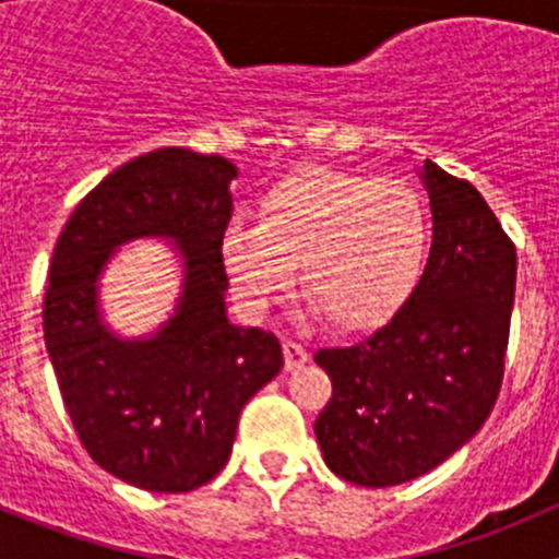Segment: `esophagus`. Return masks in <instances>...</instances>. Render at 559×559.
Wrapping results in <instances>:
<instances>
[{"label": "esophagus", "mask_w": 559, "mask_h": 559, "mask_svg": "<svg viewBox=\"0 0 559 559\" xmlns=\"http://www.w3.org/2000/svg\"><path fill=\"white\" fill-rule=\"evenodd\" d=\"M284 359H286V370L300 368V365L308 359V348L302 346L300 341H295V337H284Z\"/></svg>", "instance_id": "1"}]
</instances>
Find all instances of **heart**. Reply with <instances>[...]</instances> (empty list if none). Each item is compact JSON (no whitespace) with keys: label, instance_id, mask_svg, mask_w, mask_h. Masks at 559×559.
Returning <instances> with one entry per match:
<instances>
[{"label":"heart","instance_id":"heart-1","mask_svg":"<svg viewBox=\"0 0 559 559\" xmlns=\"http://www.w3.org/2000/svg\"><path fill=\"white\" fill-rule=\"evenodd\" d=\"M430 222L408 186L308 167L259 200L257 224L229 222L222 262L235 295L264 313L300 281L330 321L365 330L392 319L419 286Z\"/></svg>","mask_w":559,"mask_h":559}]
</instances>
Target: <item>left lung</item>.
Listing matches in <instances>:
<instances>
[{"label": "left lung", "mask_w": 559, "mask_h": 559, "mask_svg": "<svg viewBox=\"0 0 559 559\" xmlns=\"http://www.w3.org/2000/svg\"><path fill=\"white\" fill-rule=\"evenodd\" d=\"M432 248L411 300L346 348H319L332 397L316 419L343 481L394 487L471 441L498 403L509 352L516 246L478 189L425 162Z\"/></svg>", "instance_id": "left-lung-1"}]
</instances>
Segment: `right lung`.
Wrapping results in <instances>:
<instances>
[{"label": "right lung", "mask_w": 559, "mask_h": 559, "mask_svg": "<svg viewBox=\"0 0 559 559\" xmlns=\"http://www.w3.org/2000/svg\"><path fill=\"white\" fill-rule=\"evenodd\" d=\"M235 165L159 148L94 186L67 218L43 302V330L64 408L88 456L148 492H191L233 454L240 411L284 368L281 343L224 313L222 235ZM143 234L181 243L179 313L154 342H116L96 316L106 253Z\"/></svg>", "instance_id": "add662e5"}]
</instances>
